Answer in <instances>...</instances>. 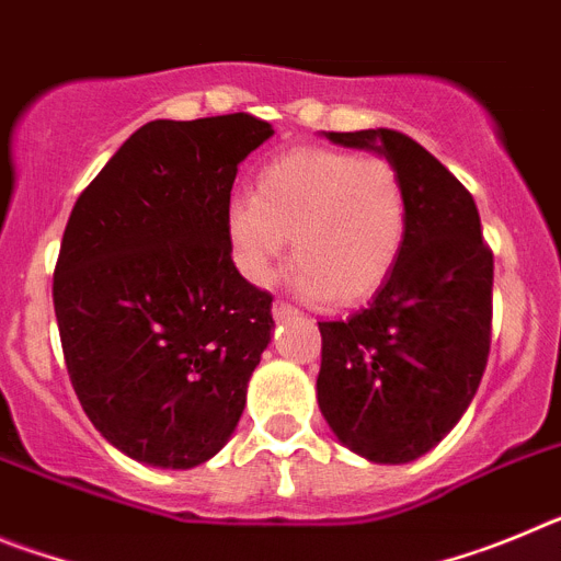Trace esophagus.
Listing matches in <instances>:
<instances>
[{
	"mask_svg": "<svg viewBox=\"0 0 561 561\" xmlns=\"http://www.w3.org/2000/svg\"><path fill=\"white\" fill-rule=\"evenodd\" d=\"M295 314H297L295 306L284 304V300H275V304H272V317H275V323H284V320H291V317H295Z\"/></svg>",
	"mask_w": 561,
	"mask_h": 561,
	"instance_id": "esophagus-1",
	"label": "esophagus"
}]
</instances>
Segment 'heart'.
Segmentation results:
<instances>
[{
    "instance_id": "heart-1",
    "label": "heart",
    "mask_w": 561,
    "mask_h": 561,
    "mask_svg": "<svg viewBox=\"0 0 561 561\" xmlns=\"http://www.w3.org/2000/svg\"><path fill=\"white\" fill-rule=\"evenodd\" d=\"M408 221V191L393 162L309 146L257 171L255 193L227 207L225 232L238 272L255 286L275 277L291 238L297 289L345 309L388 284Z\"/></svg>"
}]
</instances>
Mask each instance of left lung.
<instances>
[{
	"label": "left lung",
	"mask_w": 561,
	"mask_h": 561,
	"mask_svg": "<svg viewBox=\"0 0 561 561\" xmlns=\"http://www.w3.org/2000/svg\"><path fill=\"white\" fill-rule=\"evenodd\" d=\"M399 171L408 241L388 284L348 320L320 323L317 404L334 438L370 463H410L478 393L492 340L494 257L472 193L433 153L390 128L323 131Z\"/></svg>",
	"instance_id": "obj_1"
}]
</instances>
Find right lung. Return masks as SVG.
Listing matches in <instances>:
<instances>
[{
	"label": "right lung",
	"mask_w": 561,
	"mask_h": 561,
	"mask_svg": "<svg viewBox=\"0 0 561 561\" xmlns=\"http://www.w3.org/2000/svg\"><path fill=\"white\" fill-rule=\"evenodd\" d=\"M252 114L151 121L78 196L53 280L83 413L131 460L193 469L225 447L272 340V297L238 275L225 219Z\"/></svg>",
	"instance_id": "1"
}]
</instances>
